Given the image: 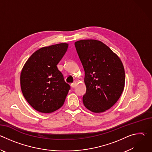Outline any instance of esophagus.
<instances>
[{"label": "esophagus", "instance_id": "obj_1", "mask_svg": "<svg viewBox=\"0 0 152 152\" xmlns=\"http://www.w3.org/2000/svg\"><path fill=\"white\" fill-rule=\"evenodd\" d=\"M76 85H77L76 82H73V83H72L71 84V86H72V88H75V87H76Z\"/></svg>", "mask_w": 152, "mask_h": 152}]
</instances>
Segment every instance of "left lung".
Segmentation results:
<instances>
[{
  "label": "left lung",
  "mask_w": 152,
  "mask_h": 152,
  "mask_svg": "<svg viewBox=\"0 0 152 152\" xmlns=\"http://www.w3.org/2000/svg\"><path fill=\"white\" fill-rule=\"evenodd\" d=\"M75 45L85 71L86 91L82 99L83 104L93 113H103L118 101L124 90L123 63L100 41L82 39Z\"/></svg>",
  "instance_id": "left-lung-1"
}]
</instances>
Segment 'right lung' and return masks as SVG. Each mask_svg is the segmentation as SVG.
<instances>
[{
	"label": "right lung",
	"mask_w": 152,
	"mask_h": 152,
	"mask_svg": "<svg viewBox=\"0 0 152 152\" xmlns=\"http://www.w3.org/2000/svg\"><path fill=\"white\" fill-rule=\"evenodd\" d=\"M67 43L43 47L35 51L21 70V91L36 111L51 113L64 104L70 89L57 64L68 49Z\"/></svg>",
	"instance_id": "obj_1"
}]
</instances>
